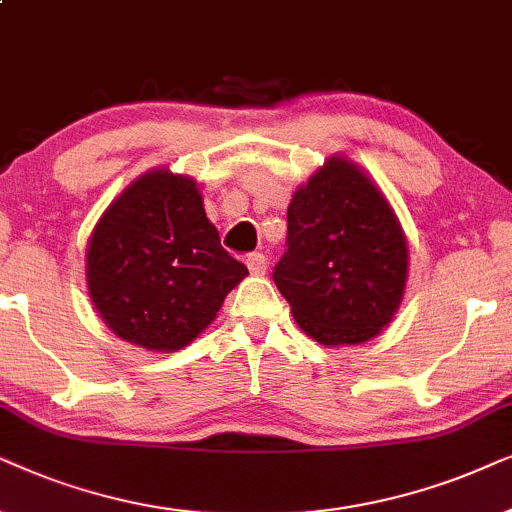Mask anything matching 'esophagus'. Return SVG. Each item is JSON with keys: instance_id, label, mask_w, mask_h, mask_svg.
I'll return each instance as SVG.
<instances>
[{"instance_id": "obj_1", "label": "esophagus", "mask_w": 512, "mask_h": 512, "mask_svg": "<svg viewBox=\"0 0 512 512\" xmlns=\"http://www.w3.org/2000/svg\"><path fill=\"white\" fill-rule=\"evenodd\" d=\"M245 264H248L250 274L255 276H262L264 271H267V257H264L262 252H250V255L245 257Z\"/></svg>"}]
</instances>
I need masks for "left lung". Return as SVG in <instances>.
Wrapping results in <instances>:
<instances>
[{
    "mask_svg": "<svg viewBox=\"0 0 512 512\" xmlns=\"http://www.w3.org/2000/svg\"><path fill=\"white\" fill-rule=\"evenodd\" d=\"M274 283L323 346L379 335L403 302L407 243L386 196L356 163L330 156L288 206Z\"/></svg>",
    "mask_w": 512,
    "mask_h": 512,
    "instance_id": "left-lung-1",
    "label": "left lung"
}]
</instances>
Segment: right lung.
Returning a JSON list of instances; mask_svg holds the SVG:
<instances>
[{
    "instance_id": "obj_1",
    "label": "right lung",
    "mask_w": 512,
    "mask_h": 512,
    "mask_svg": "<svg viewBox=\"0 0 512 512\" xmlns=\"http://www.w3.org/2000/svg\"><path fill=\"white\" fill-rule=\"evenodd\" d=\"M248 269L222 248L192 177L149 170L112 201L86 250L100 318L124 342L177 351L213 323Z\"/></svg>"
}]
</instances>
